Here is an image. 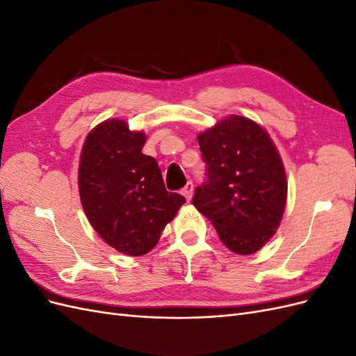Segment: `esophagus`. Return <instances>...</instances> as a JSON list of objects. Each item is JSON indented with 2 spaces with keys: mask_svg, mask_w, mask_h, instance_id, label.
I'll return each instance as SVG.
<instances>
[{
  "mask_svg": "<svg viewBox=\"0 0 356 356\" xmlns=\"http://www.w3.org/2000/svg\"><path fill=\"white\" fill-rule=\"evenodd\" d=\"M193 190H195V186H193V182H187V186L181 190V195L184 196L187 200H190L191 196H193Z\"/></svg>",
  "mask_w": 356,
  "mask_h": 356,
  "instance_id": "esophagus-1",
  "label": "esophagus"
}]
</instances>
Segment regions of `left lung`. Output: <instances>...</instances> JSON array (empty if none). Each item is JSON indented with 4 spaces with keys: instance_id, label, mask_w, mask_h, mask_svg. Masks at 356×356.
I'll return each mask as SVG.
<instances>
[{
    "instance_id": "obj_1",
    "label": "left lung",
    "mask_w": 356,
    "mask_h": 356,
    "mask_svg": "<svg viewBox=\"0 0 356 356\" xmlns=\"http://www.w3.org/2000/svg\"><path fill=\"white\" fill-rule=\"evenodd\" d=\"M204 181L193 204L230 251L254 254L272 238L286 202L282 160L250 118L232 115L199 135Z\"/></svg>"
}]
</instances>
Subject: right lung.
<instances>
[{"label":"right lung","mask_w":356,"mask_h":356,"mask_svg":"<svg viewBox=\"0 0 356 356\" xmlns=\"http://www.w3.org/2000/svg\"><path fill=\"white\" fill-rule=\"evenodd\" d=\"M145 135L123 120L96 126L83 147L79 187L92 227L118 252L152 251L186 199L166 190L157 161L143 154Z\"/></svg>","instance_id":"1"}]
</instances>
